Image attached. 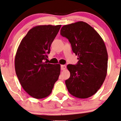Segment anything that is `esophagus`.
Wrapping results in <instances>:
<instances>
[{
    "label": "esophagus",
    "instance_id": "1",
    "mask_svg": "<svg viewBox=\"0 0 121 121\" xmlns=\"http://www.w3.org/2000/svg\"><path fill=\"white\" fill-rule=\"evenodd\" d=\"M60 68H61V70H64L66 69V66L65 65H60Z\"/></svg>",
    "mask_w": 121,
    "mask_h": 121
}]
</instances>
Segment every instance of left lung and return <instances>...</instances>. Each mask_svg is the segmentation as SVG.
Returning <instances> with one entry per match:
<instances>
[{"label": "left lung", "instance_id": "left-lung-1", "mask_svg": "<svg viewBox=\"0 0 121 121\" xmlns=\"http://www.w3.org/2000/svg\"><path fill=\"white\" fill-rule=\"evenodd\" d=\"M60 35L69 39L79 60L76 65H67L70 72V78L65 80L69 92L80 99L93 95L107 72L108 53L104 40L93 28L83 21L63 26Z\"/></svg>", "mask_w": 121, "mask_h": 121}]
</instances>
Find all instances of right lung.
<instances>
[{
    "mask_svg": "<svg viewBox=\"0 0 121 121\" xmlns=\"http://www.w3.org/2000/svg\"><path fill=\"white\" fill-rule=\"evenodd\" d=\"M61 25L37 26L21 41L15 57V70L24 90L35 99L51 94L60 72L59 64L44 62Z\"/></svg>",
    "mask_w": 121,
    "mask_h": 121,
    "instance_id": "right-lung-1",
    "label": "right lung"
}]
</instances>
